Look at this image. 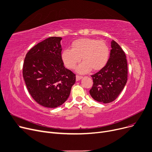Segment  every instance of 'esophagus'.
<instances>
[{
    "label": "esophagus",
    "instance_id": "1",
    "mask_svg": "<svg viewBox=\"0 0 152 152\" xmlns=\"http://www.w3.org/2000/svg\"><path fill=\"white\" fill-rule=\"evenodd\" d=\"M82 78H83V76H81L76 75V79L77 81H79V80H81V79Z\"/></svg>",
    "mask_w": 152,
    "mask_h": 152
}]
</instances>
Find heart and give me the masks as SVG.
<instances>
[{"label":"heart","mask_w":152,"mask_h":152,"mask_svg":"<svg viewBox=\"0 0 152 152\" xmlns=\"http://www.w3.org/2000/svg\"><path fill=\"white\" fill-rule=\"evenodd\" d=\"M72 49H64L61 59L69 69H74L82 60L83 61L76 68L79 73L99 71L104 68L109 58V49L107 44L102 40L93 38H81L76 40L71 45Z\"/></svg>","instance_id":"obj_1"}]
</instances>
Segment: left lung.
I'll use <instances>...</instances> for the list:
<instances>
[{"mask_svg":"<svg viewBox=\"0 0 152 152\" xmlns=\"http://www.w3.org/2000/svg\"><path fill=\"white\" fill-rule=\"evenodd\" d=\"M111 50L105 66L92 75L93 86L89 92L97 102L108 103L121 93L127 80V63L124 52L115 41L111 42Z\"/></svg>","mask_w":152,"mask_h":152,"instance_id":"left-lung-1","label":"left lung"}]
</instances>
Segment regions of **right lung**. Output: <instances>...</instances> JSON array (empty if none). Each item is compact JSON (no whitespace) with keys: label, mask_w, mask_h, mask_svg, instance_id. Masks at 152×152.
Listing matches in <instances>:
<instances>
[{"label":"right lung","mask_w":152,"mask_h":152,"mask_svg":"<svg viewBox=\"0 0 152 152\" xmlns=\"http://www.w3.org/2000/svg\"><path fill=\"white\" fill-rule=\"evenodd\" d=\"M61 37H50L29 50L25 58L23 76L34 100L43 107L56 108L69 96L76 75L64 66Z\"/></svg>","instance_id":"obj_1"}]
</instances>
